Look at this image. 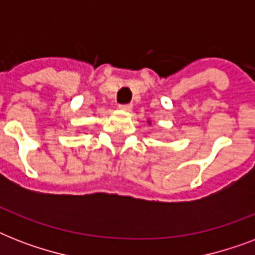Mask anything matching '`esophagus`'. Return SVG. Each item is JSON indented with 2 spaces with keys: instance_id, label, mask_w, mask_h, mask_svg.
<instances>
[{
  "instance_id": "1",
  "label": "esophagus",
  "mask_w": 255,
  "mask_h": 255,
  "mask_svg": "<svg viewBox=\"0 0 255 255\" xmlns=\"http://www.w3.org/2000/svg\"><path fill=\"white\" fill-rule=\"evenodd\" d=\"M119 108L122 111H131L132 104H119Z\"/></svg>"
}]
</instances>
